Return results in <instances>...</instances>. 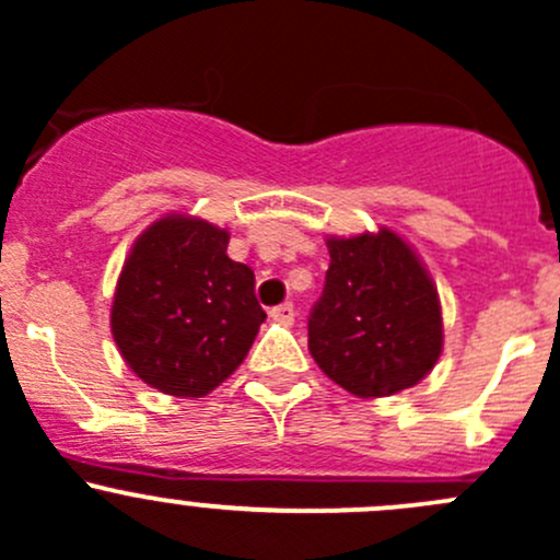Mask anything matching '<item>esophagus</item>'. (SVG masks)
Instances as JSON below:
<instances>
[{
	"label": "esophagus",
	"mask_w": 560,
	"mask_h": 560,
	"mask_svg": "<svg viewBox=\"0 0 560 560\" xmlns=\"http://www.w3.org/2000/svg\"><path fill=\"white\" fill-rule=\"evenodd\" d=\"M270 316H273L279 325H292V322H295V306H292V303H281V306L270 308Z\"/></svg>",
	"instance_id": "obj_1"
}]
</instances>
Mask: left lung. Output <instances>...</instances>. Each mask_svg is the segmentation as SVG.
<instances>
[{
    "mask_svg": "<svg viewBox=\"0 0 560 560\" xmlns=\"http://www.w3.org/2000/svg\"><path fill=\"white\" fill-rule=\"evenodd\" d=\"M330 268L308 314V352L360 398L415 387L442 354V306L417 254L393 230L327 238Z\"/></svg>",
    "mask_w": 560,
    "mask_h": 560,
    "instance_id": "left-lung-1",
    "label": "left lung"
}]
</instances>
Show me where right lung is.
Listing matches in <instances>:
<instances>
[{"instance_id": "right-lung-1", "label": "right lung", "mask_w": 560, "mask_h": 560, "mask_svg": "<svg viewBox=\"0 0 560 560\" xmlns=\"http://www.w3.org/2000/svg\"><path fill=\"white\" fill-rule=\"evenodd\" d=\"M230 235L195 217L160 219L129 252L110 327L124 363L160 393L202 398L248 354L262 306Z\"/></svg>"}]
</instances>
